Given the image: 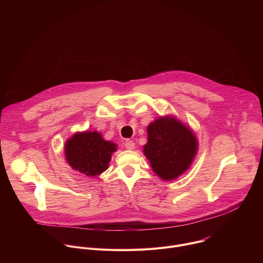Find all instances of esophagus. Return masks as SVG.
<instances>
[{
    "mask_svg": "<svg viewBox=\"0 0 263 263\" xmlns=\"http://www.w3.org/2000/svg\"><path fill=\"white\" fill-rule=\"evenodd\" d=\"M125 146L127 149H133L135 147V143L132 140H127L125 142Z\"/></svg>",
    "mask_w": 263,
    "mask_h": 263,
    "instance_id": "34e87169",
    "label": "esophagus"
}]
</instances>
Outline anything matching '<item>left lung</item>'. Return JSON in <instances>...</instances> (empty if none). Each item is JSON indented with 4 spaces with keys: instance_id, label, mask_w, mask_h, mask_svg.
<instances>
[{
    "instance_id": "left-lung-1",
    "label": "left lung",
    "mask_w": 263,
    "mask_h": 263,
    "mask_svg": "<svg viewBox=\"0 0 263 263\" xmlns=\"http://www.w3.org/2000/svg\"><path fill=\"white\" fill-rule=\"evenodd\" d=\"M146 132L143 154L159 178L172 181L191 167L199 142L189 126L173 116H165L149 124Z\"/></svg>"
}]
</instances>
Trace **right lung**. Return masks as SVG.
Returning <instances> with one entry per match:
<instances>
[{
  "label": "right lung",
  "instance_id": "right-lung-1",
  "mask_svg": "<svg viewBox=\"0 0 263 263\" xmlns=\"http://www.w3.org/2000/svg\"><path fill=\"white\" fill-rule=\"evenodd\" d=\"M118 144L105 140L98 131L76 132L64 143V156L68 165L88 177L105 172Z\"/></svg>",
  "mask_w": 263,
  "mask_h": 263
}]
</instances>
